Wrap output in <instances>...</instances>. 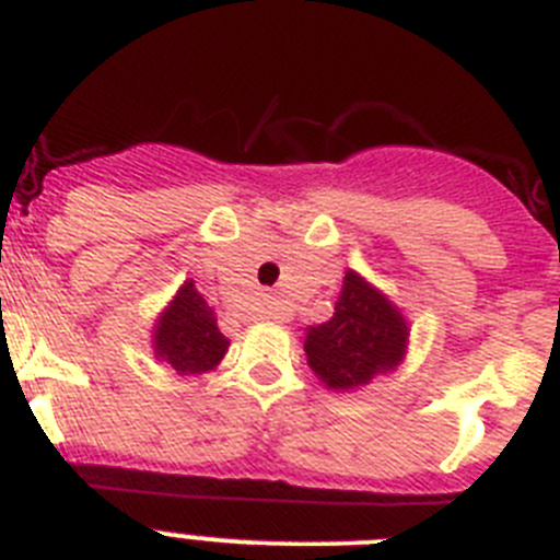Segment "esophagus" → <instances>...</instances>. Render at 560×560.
<instances>
[{
  "label": "esophagus",
  "instance_id": "esophagus-1",
  "mask_svg": "<svg viewBox=\"0 0 560 560\" xmlns=\"http://www.w3.org/2000/svg\"><path fill=\"white\" fill-rule=\"evenodd\" d=\"M277 314V308H275V305H266V308L264 311H260V316H264V319H271V316H275Z\"/></svg>",
  "mask_w": 560,
  "mask_h": 560
}]
</instances>
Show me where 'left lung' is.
I'll return each mask as SVG.
<instances>
[{
  "label": "left lung",
  "mask_w": 560,
  "mask_h": 560,
  "mask_svg": "<svg viewBox=\"0 0 560 560\" xmlns=\"http://www.w3.org/2000/svg\"><path fill=\"white\" fill-rule=\"evenodd\" d=\"M409 325L398 305L389 303L361 275L348 269L328 323L305 330L308 368L328 389L348 393L404 361Z\"/></svg>",
  "instance_id": "left-lung-1"
}]
</instances>
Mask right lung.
Returning <instances> with one entry per match:
<instances>
[{"label": "right lung", "mask_w": 560, "mask_h": 560, "mask_svg": "<svg viewBox=\"0 0 560 560\" xmlns=\"http://www.w3.org/2000/svg\"><path fill=\"white\" fill-rule=\"evenodd\" d=\"M230 339L219 330L215 311L207 305L192 280H185L176 296L153 325V353L179 375H201L224 359Z\"/></svg>", "instance_id": "1"}]
</instances>
